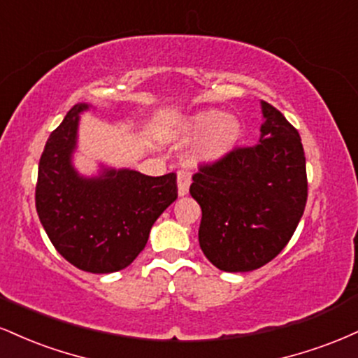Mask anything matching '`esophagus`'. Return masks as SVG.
<instances>
[{
	"mask_svg": "<svg viewBox=\"0 0 358 358\" xmlns=\"http://www.w3.org/2000/svg\"><path fill=\"white\" fill-rule=\"evenodd\" d=\"M178 195H187L188 193V187H190V182H192V178H190V173H188V171H185V170H180L178 171Z\"/></svg>",
	"mask_w": 358,
	"mask_h": 358,
	"instance_id": "esophagus-1",
	"label": "esophagus"
}]
</instances>
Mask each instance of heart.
Wrapping results in <instances>:
<instances>
[{
    "label": "heart",
    "mask_w": 358,
    "mask_h": 358,
    "mask_svg": "<svg viewBox=\"0 0 358 358\" xmlns=\"http://www.w3.org/2000/svg\"><path fill=\"white\" fill-rule=\"evenodd\" d=\"M241 138V126L237 119L225 116L219 109H205L193 114L182 127L185 143L195 141L190 156L192 163H213L227 156Z\"/></svg>",
    "instance_id": "1"
}]
</instances>
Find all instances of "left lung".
<instances>
[{
	"label": "left lung",
	"instance_id": "left-lung-1",
	"mask_svg": "<svg viewBox=\"0 0 358 358\" xmlns=\"http://www.w3.org/2000/svg\"><path fill=\"white\" fill-rule=\"evenodd\" d=\"M266 122L254 146L200 163L190 195L202 208L199 242L227 273L262 268L286 248L306 207V159L298 129L262 102Z\"/></svg>",
	"mask_w": 358,
	"mask_h": 358
}]
</instances>
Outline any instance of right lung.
I'll list each match as a JSON object with an SVG mask.
<instances>
[{
  "mask_svg": "<svg viewBox=\"0 0 358 358\" xmlns=\"http://www.w3.org/2000/svg\"><path fill=\"white\" fill-rule=\"evenodd\" d=\"M84 109L87 104L73 106L52 131L40 156L35 207L62 257L85 273H116L145 249L156 219L176 200V173L108 170L101 178H80L71 155Z\"/></svg>",
  "mask_w": 358,
  "mask_h": 358,
  "instance_id": "obj_1",
  "label": "right lung"
}]
</instances>
